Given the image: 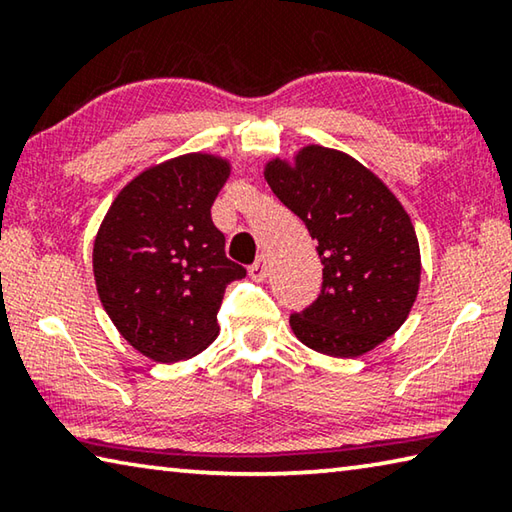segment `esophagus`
Returning <instances> with one entry per match:
<instances>
[{
  "label": "esophagus",
  "mask_w": 512,
  "mask_h": 512,
  "mask_svg": "<svg viewBox=\"0 0 512 512\" xmlns=\"http://www.w3.org/2000/svg\"><path fill=\"white\" fill-rule=\"evenodd\" d=\"M248 273H250V277H253L255 282H262L264 277H266V273H268V264H266V257H259L257 262L248 268Z\"/></svg>",
  "instance_id": "1"
}]
</instances>
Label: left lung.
Instances as JSON below:
<instances>
[{"instance_id": "1", "label": "left lung", "mask_w": 512, "mask_h": 512, "mask_svg": "<svg viewBox=\"0 0 512 512\" xmlns=\"http://www.w3.org/2000/svg\"><path fill=\"white\" fill-rule=\"evenodd\" d=\"M273 194L318 241L323 289L289 318L293 334L327 357L377 348L409 318L420 289V244L411 216L381 178L352 155L309 144L264 164Z\"/></svg>"}]
</instances>
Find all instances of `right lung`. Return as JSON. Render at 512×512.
<instances>
[{
    "instance_id": "add662e5",
    "label": "right lung",
    "mask_w": 512,
    "mask_h": 512,
    "mask_svg": "<svg viewBox=\"0 0 512 512\" xmlns=\"http://www.w3.org/2000/svg\"><path fill=\"white\" fill-rule=\"evenodd\" d=\"M232 164L185 153L121 187L99 225L92 271L103 309L133 348L158 363L192 359L219 336L225 287L246 268L225 257L212 203Z\"/></svg>"
}]
</instances>
